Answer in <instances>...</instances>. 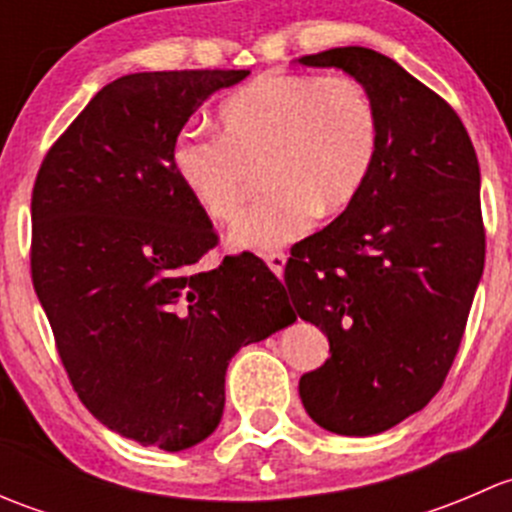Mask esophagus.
<instances>
[{
    "instance_id": "1",
    "label": "esophagus",
    "mask_w": 512,
    "mask_h": 512,
    "mask_svg": "<svg viewBox=\"0 0 512 512\" xmlns=\"http://www.w3.org/2000/svg\"><path fill=\"white\" fill-rule=\"evenodd\" d=\"M265 262H267V267H270V270L275 272L277 277H282V272H285L287 255H285V252H267Z\"/></svg>"
}]
</instances>
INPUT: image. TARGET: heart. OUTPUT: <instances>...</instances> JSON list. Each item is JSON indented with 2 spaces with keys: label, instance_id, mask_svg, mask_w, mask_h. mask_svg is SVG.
Returning a JSON list of instances; mask_svg holds the SVG:
<instances>
[{
  "label": "heart",
  "instance_id": "heart-1",
  "mask_svg": "<svg viewBox=\"0 0 512 512\" xmlns=\"http://www.w3.org/2000/svg\"><path fill=\"white\" fill-rule=\"evenodd\" d=\"M218 136L183 133L170 163L213 220L235 218L262 165L267 193L235 220L230 242L272 250L302 237L317 215L334 218L359 198L379 151L374 96L354 76L270 71L218 106Z\"/></svg>",
  "mask_w": 512,
  "mask_h": 512
}]
</instances>
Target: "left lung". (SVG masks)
Masks as SVG:
<instances>
[{
	"label": "left lung",
	"mask_w": 512,
	"mask_h": 512,
	"mask_svg": "<svg viewBox=\"0 0 512 512\" xmlns=\"http://www.w3.org/2000/svg\"><path fill=\"white\" fill-rule=\"evenodd\" d=\"M359 79L379 111V151L359 198L292 247L285 287L329 359L299 379L319 426L374 436L446 381L483 275L480 168L458 113L394 59L339 46L299 59Z\"/></svg>",
	"instance_id": "8db88e82"
}]
</instances>
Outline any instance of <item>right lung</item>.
I'll return each mask as SVG.
<instances>
[{"mask_svg":"<svg viewBox=\"0 0 512 512\" xmlns=\"http://www.w3.org/2000/svg\"><path fill=\"white\" fill-rule=\"evenodd\" d=\"M250 71H143L103 86L32 193V280L86 409L141 446L218 428L230 359L292 324L285 285L242 252L215 270L205 210L170 163L188 118Z\"/></svg>","mask_w":512,"mask_h":512,"instance_id":"add662e5","label":"right lung"}]
</instances>
